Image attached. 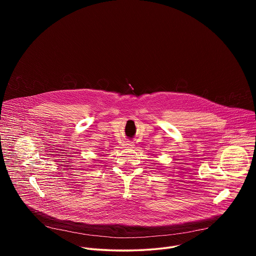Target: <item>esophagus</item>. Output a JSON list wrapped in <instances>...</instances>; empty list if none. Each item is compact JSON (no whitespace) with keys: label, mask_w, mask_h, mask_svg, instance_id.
<instances>
[{"label":"esophagus","mask_w":256,"mask_h":256,"mask_svg":"<svg viewBox=\"0 0 256 256\" xmlns=\"http://www.w3.org/2000/svg\"><path fill=\"white\" fill-rule=\"evenodd\" d=\"M124 147H132V146H134V142H126L124 144Z\"/></svg>","instance_id":"1"}]
</instances>
